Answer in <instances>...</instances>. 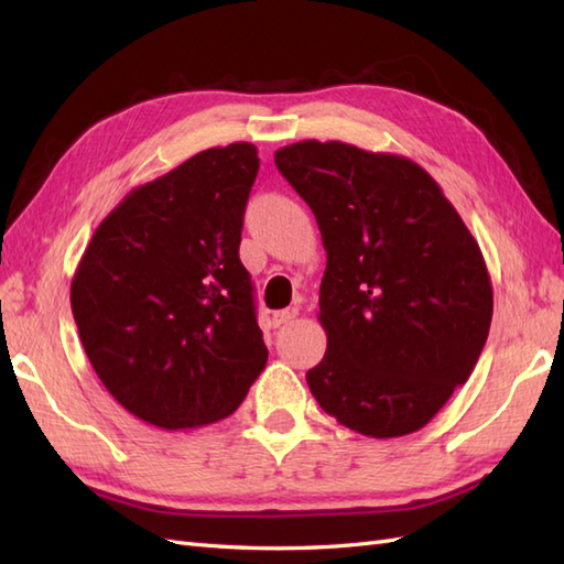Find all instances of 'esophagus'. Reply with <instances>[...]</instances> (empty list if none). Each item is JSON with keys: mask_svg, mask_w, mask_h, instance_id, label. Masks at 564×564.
<instances>
[{"mask_svg": "<svg viewBox=\"0 0 564 564\" xmlns=\"http://www.w3.org/2000/svg\"><path fill=\"white\" fill-rule=\"evenodd\" d=\"M297 317V307H289V310H279V313H273V325L281 327V325H289V322H293Z\"/></svg>", "mask_w": 564, "mask_h": 564, "instance_id": "1", "label": "esophagus"}]
</instances>
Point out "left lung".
<instances>
[{"label":"left lung","mask_w":564,"mask_h":564,"mask_svg":"<svg viewBox=\"0 0 564 564\" xmlns=\"http://www.w3.org/2000/svg\"><path fill=\"white\" fill-rule=\"evenodd\" d=\"M315 213L325 358L307 370L322 410L370 438L419 431L470 378L492 322L480 245L416 162L349 142L273 154Z\"/></svg>","instance_id":"1"}]
</instances>
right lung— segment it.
<instances>
[{
	"label": "right lung",
	"instance_id": "obj_1",
	"mask_svg": "<svg viewBox=\"0 0 564 564\" xmlns=\"http://www.w3.org/2000/svg\"><path fill=\"white\" fill-rule=\"evenodd\" d=\"M257 148L203 150L142 184L84 249L69 303L104 388L166 431L220 422L267 366L239 239Z\"/></svg>",
	"mask_w": 564,
	"mask_h": 564
}]
</instances>
